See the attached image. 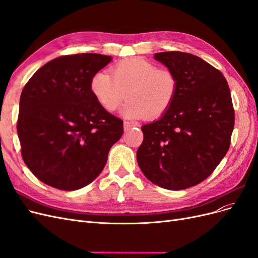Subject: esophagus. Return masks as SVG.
Instances as JSON below:
<instances>
[{
	"label": "esophagus",
	"instance_id": "1",
	"mask_svg": "<svg viewBox=\"0 0 258 258\" xmlns=\"http://www.w3.org/2000/svg\"><path fill=\"white\" fill-rule=\"evenodd\" d=\"M137 124L135 122H131V121H124L123 122V128H124V131H128L129 129H131L132 127H136Z\"/></svg>",
	"mask_w": 258,
	"mask_h": 258
}]
</instances>
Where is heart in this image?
I'll use <instances>...</instances> for the list:
<instances>
[{"instance_id": "obj_1", "label": "heart", "mask_w": 258, "mask_h": 258, "mask_svg": "<svg viewBox=\"0 0 258 258\" xmlns=\"http://www.w3.org/2000/svg\"><path fill=\"white\" fill-rule=\"evenodd\" d=\"M89 88L106 112H115L128 98L122 108L124 117L157 119L172 106L178 91V79L172 70L158 69L151 61L134 57L112 66L111 75L106 72L93 74Z\"/></svg>"}]
</instances>
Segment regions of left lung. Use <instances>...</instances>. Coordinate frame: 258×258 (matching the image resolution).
Wrapping results in <instances>:
<instances>
[{
    "label": "left lung",
    "mask_w": 258,
    "mask_h": 258,
    "mask_svg": "<svg viewBox=\"0 0 258 258\" xmlns=\"http://www.w3.org/2000/svg\"><path fill=\"white\" fill-rule=\"evenodd\" d=\"M154 57L177 75L178 91L160 119L142 126L138 165L162 188L185 189L212 174L229 150L235 124L229 86L221 71L195 54Z\"/></svg>",
    "instance_id": "left-lung-1"
}]
</instances>
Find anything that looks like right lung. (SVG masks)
<instances>
[{
  "mask_svg": "<svg viewBox=\"0 0 258 258\" xmlns=\"http://www.w3.org/2000/svg\"><path fill=\"white\" fill-rule=\"evenodd\" d=\"M112 60L100 53L61 56L22 89L17 120L21 156L40 181L62 190L90 184L123 132V121L93 98L91 76Z\"/></svg>",
  "mask_w": 258,
  "mask_h": 258,
  "instance_id": "add662e5",
  "label": "right lung"
}]
</instances>
